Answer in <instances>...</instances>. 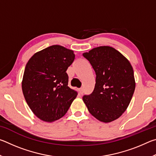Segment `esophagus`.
Masks as SVG:
<instances>
[{
	"mask_svg": "<svg viewBox=\"0 0 156 156\" xmlns=\"http://www.w3.org/2000/svg\"><path fill=\"white\" fill-rule=\"evenodd\" d=\"M79 91H80V94L82 95V94H83V92H84L83 89V88H80V89H79Z\"/></svg>",
	"mask_w": 156,
	"mask_h": 156,
	"instance_id": "esophagus-1",
	"label": "esophagus"
}]
</instances>
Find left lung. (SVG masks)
<instances>
[{
	"instance_id": "left-lung-1",
	"label": "left lung",
	"mask_w": 156,
	"mask_h": 156,
	"mask_svg": "<svg viewBox=\"0 0 156 156\" xmlns=\"http://www.w3.org/2000/svg\"><path fill=\"white\" fill-rule=\"evenodd\" d=\"M96 72L93 92L83 100L91 114L100 121L118 119L128 107L136 87L134 73L129 60L109 46L83 53Z\"/></svg>"
}]
</instances>
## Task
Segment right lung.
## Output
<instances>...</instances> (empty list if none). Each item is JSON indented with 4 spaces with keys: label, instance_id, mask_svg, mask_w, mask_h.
<instances>
[{
    "label": "right lung",
    "instance_id": "add662e5",
    "mask_svg": "<svg viewBox=\"0 0 156 156\" xmlns=\"http://www.w3.org/2000/svg\"><path fill=\"white\" fill-rule=\"evenodd\" d=\"M74 58L72 50L52 45L36 53L26 65L23 93L41 120L51 122L61 118L77 96L78 92L68 87L66 72Z\"/></svg>",
    "mask_w": 156,
    "mask_h": 156
}]
</instances>
